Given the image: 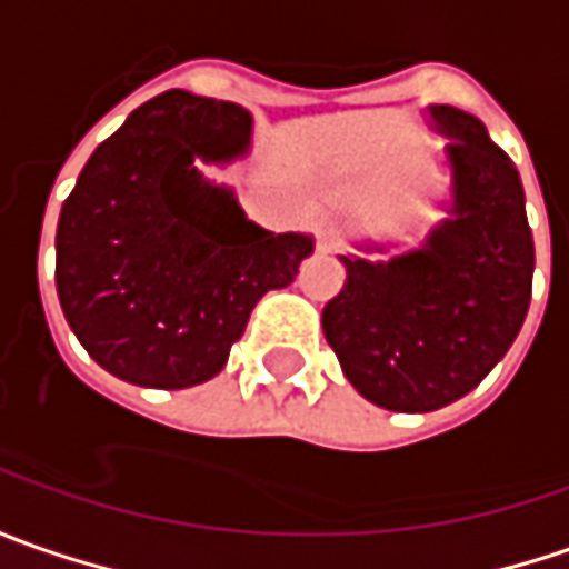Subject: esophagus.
<instances>
[{
  "instance_id": "obj_1",
  "label": "esophagus",
  "mask_w": 569,
  "mask_h": 569,
  "mask_svg": "<svg viewBox=\"0 0 569 569\" xmlns=\"http://www.w3.org/2000/svg\"><path fill=\"white\" fill-rule=\"evenodd\" d=\"M318 239H321V251H333V248L340 246V226L333 223V220H327V223H321Z\"/></svg>"
}]
</instances>
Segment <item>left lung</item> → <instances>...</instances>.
<instances>
[{"label": "left lung", "mask_w": 569, "mask_h": 569, "mask_svg": "<svg viewBox=\"0 0 569 569\" xmlns=\"http://www.w3.org/2000/svg\"><path fill=\"white\" fill-rule=\"evenodd\" d=\"M425 116L447 138V217L387 261L368 254L390 242H356L365 254H340L346 283L321 315L346 381L390 412H435L476 390L532 299L536 246L513 160L472 112L431 103Z\"/></svg>", "instance_id": "1"}]
</instances>
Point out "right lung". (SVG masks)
I'll return each instance as SVG.
<instances>
[{"label": "right lung", "mask_w": 569, "mask_h": 569, "mask_svg": "<svg viewBox=\"0 0 569 569\" xmlns=\"http://www.w3.org/2000/svg\"><path fill=\"white\" fill-rule=\"evenodd\" d=\"M239 103L167 90L90 153L56 229V289L74 337L109 375L182 390L223 371L251 308L296 280L305 232L251 223L226 167L251 150Z\"/></svg>", "instance_id": "obj_1"}]
</instances>
